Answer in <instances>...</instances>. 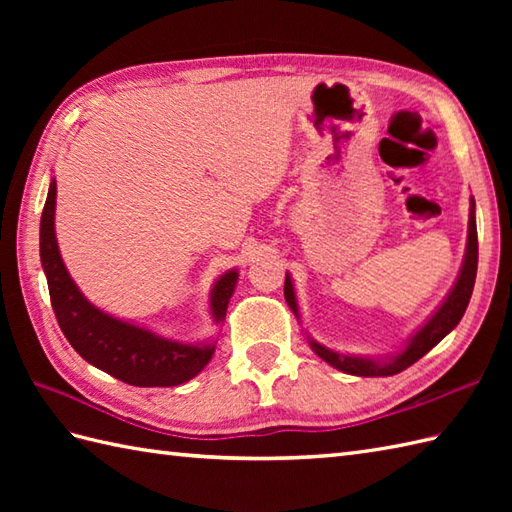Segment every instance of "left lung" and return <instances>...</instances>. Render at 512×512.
<instances>
[{"label": "left lung", "mask_w": 512, "mask_h": 512, "mask_svg": "<svg viewBox=\"0 0 512 512\" xmlns=\"http://www.w3.org/2000/svg\"><path fill=\"white\" fill-rule=\"evenodd\" d=\"M475 275H477V226H475V200L471 198V209H469V237H466V253H464V262L460 268V275L455 279V284L451 292L444 299L438 310L431 314L427 323L422 328L411 334V339L405 343L400 352L389 354V356H380V358H369V356H354V354H339L317 343L308 336V343L314 350V354L321 356L325 363H330L332 367L341 369L345 374L352 376H394L402 369H407L427 354L431 347H436L444 336H447L455 325L460 323L464 317L466 306H469L471 295H473V286H475ZM284 297L288 301L290 310L295 312V317L299 319V306H297V295H295V286H292V279L286 273V284H284Z\"/></svg>", "instance_id": "left-lung-1"}]
</instances>
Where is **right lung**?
Listing matches in <instances>:
<instances>
[{
  "mask_svg": "<svg viewBox=\"0 0 512 512\" xmlns=\"http://www.w3.org/2000/svg\"><path fill=\"white\" fill-rule=\"evenodd\" d=\"M54 209H57V182L52 178L41 213L39 255L48 279L52 310L74 350L90 365L136 387H176L198 376L211 361L215 341H173L140 325L116 319L85 299L61 259L57 233H54ZM237 277L235 268L228 270L211 288L209 308L217 325L226 317Z\"/></svg>",
  "mask_w": 512,
  "mask_h": 512,
  "instance_id": "obj_1",
  "label": "right lung"
}]
</instances>
